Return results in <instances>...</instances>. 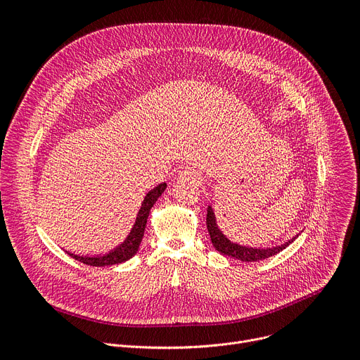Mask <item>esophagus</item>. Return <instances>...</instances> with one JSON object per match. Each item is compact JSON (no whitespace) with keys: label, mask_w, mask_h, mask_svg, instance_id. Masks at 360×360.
Returning a JSON list of instances; mask_svg holds the SVG:
<instances>
[{"label":"esophagus","mask_w":360,"mask_h":360,"mask_svg":"<svg viewBox=\"0 0 360 360\" xmlns=\"http://www.w3.org/2000/svg\"><path fill=\"white\" fill-rule=\"evenodd\" d=\"M178 178H179L181 181H184V182H192V184H195V182H198V181L200 179V176L198 175V172H195V171L191 169V168H184V169H181L179 174H178Z\"/></svg>","instance_id":"34e87169"}]
</instances>
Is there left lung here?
I'll return each mask as SVG.
<instances>
[{
    "label": "left lung",
    "mask_w": 360,
    "mask_h": 360,
    "mask_svg": "<svg viewBox=\"0 0 360 360\" xmlns=\"http://www.w3.org/2000/svg\"><path fill=\"white\" fill-rule=\"evenodd\" d=\"M207 212H208L207 214V228H208V232H210L214 248L221 255L231 256V258H235V259L242 261V262L264 261V259L269 258V256H274V255L279 253L281 250H283L285 248H288L299 236V233H297L296 236H293L288 242H285L279 246H272V248H252V246L239 245V243H235V242L229 240L226 238V235L219 229V226L217 224V217H215L212 205H210Z\"/></svg>",
    "instance_id": "1"
}]
</instances>
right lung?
<instances>
[{
    "instance_id": "add662e5",
    "label": "right lung",
    "mask_w": 360,
    "mask_h": 360,
    "mask_svg": "<svg viewBox=\"0 0 360 360\" xmlns=\"http://www.w3.org/2000/svg\"><path fill=\"white\" fill-rule=\"evenodd\" d=\"M165 189H167V182H162L153 189H150L145 195L129 235L125 238V240L122 243H120L112 250H110L107 253H102V255H78V253H74L70 250H65V252L75 261H79L89 266H110V265H118V264L127 262L138 252V248L143 238L149 211L153 207V203H155L158 200V198L164 193Z\"/></svg>"
}]
</instances>
